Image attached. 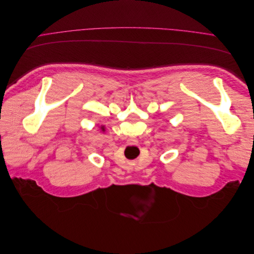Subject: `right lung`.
<instances>
[{
  "label": "right lung",
  "mask_w": 254,
  "mask_h": 254,
  "mask_svg": "<svg viewBox=\"0 0 254 254\" xmlns=\"http://www.w3.org/2000/svg\"><path fill=\"white\" fill-rule=\"evenodd\" d=\"M101 128H102V129H103V131H104V130H105V127H104V126H102V127H101Z\"/></svg>",
  "instance_id": "1"
}]
</instances>
